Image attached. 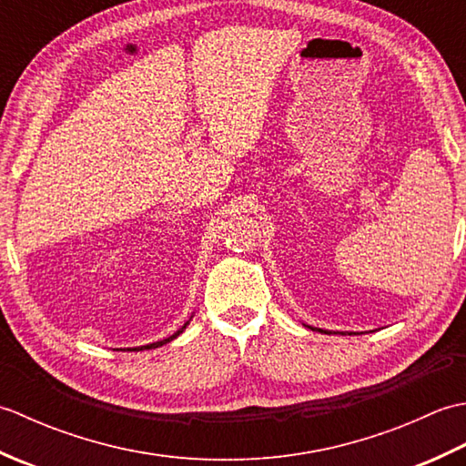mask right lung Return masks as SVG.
Instances as JSON below:
<instances>
[{
	"label": "right lung",
	"mask_w": 466,
	"mask_h": 466,
	"mask_svg": "<svg viewBox=\"0 0 466 466\" xmlns=\"http://www.w3.org/2000/svg\"><path fill=\"white\" fill-rule=\"evenodd\" d=\"M184 329H186V326H184ZM184 329H182V330H184ZM182 330H177L176 334H172V336H170V339H164V340H160V342H154V344H147V346H140V349H132V350H144V349H146V350H150V349H157V346H162V344H166V342H170V340H174L177 334H182Z\"/></svg>",
	"instance_id": "obj_1"
}]
</instances>
